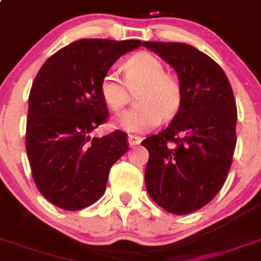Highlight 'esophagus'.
Segmentation results:
<instances>
[{
	"mask_svg": "<svg viewBox=\"0 0 261 261\" xmlns=\"http://www.w3.org/2000/svg\"><path fill=\"white\" fill-rule=\"evenodd\" d=\"M128 144H130V147H134L137 144H139L142 142V138L138 137V135H128Z\"/></svg>",
	"mask_w": 261,
	"mask_h": 261,
	"instance_id": "1",
	"label": "esophagus"
}]
</instances>
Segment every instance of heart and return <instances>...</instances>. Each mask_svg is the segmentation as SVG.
I'll use <instances>...</instances> for the list:
<instances>
[{"mask_svg": "<svg viewBox=\"0 0 261 261\" xmlns=\"http://www.w3.org/2000/svg\"><path fill=\"white\" fill-rule=\"evenodd\" d=\"M124 82L114 71H107L99 83L100 97L110 110L119 111L135 91L138 106L115 118L114 124L127 133H146L154 128L161 118H172L183 99L181 83L176 75L164 71L159 58L148 53H138L122 65Z\"/></svg>", "mask_w": 261, "mask_h": 261, "instance_id": "obj_1", "label": "heart"}]
</instances>
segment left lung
Here are the masks:
<instances>
[{
	"label": "left lung",
	"mask_w": 261,
	"mask_h": 261,
	"mask_svg": "<svg viewBox=\"0 0 261 261\" xmlns=\"http://www.w3.org/2000/svg\"><path fill=\"white\" fill-rule=\"evenodd\" d=\"M178 74L183 99L171 123L146 138L144 181L166 211L186 215L215 198L236 146V102L228 78L215 61L180 42H143Z\"/></svg>",
	"instance_id": "8db88e82"
}]
</instances>
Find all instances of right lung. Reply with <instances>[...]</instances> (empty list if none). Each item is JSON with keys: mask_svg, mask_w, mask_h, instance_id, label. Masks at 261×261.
<instances>
[{"mask_svg": "<svg viewBox=\"0 0 261 261\" xmlns=\"http://www.w3.org/2000/svg\"><path fill=\"white\" fill-rule=\"evenodd\" d=\"M141 41L80 39L53 54L33 82L26 152L38 191L50 203L78 211L105 194L113 164L128 150L126 134L90 133L107 119L102 76Z\"/></svg>", "mask_w": 261, "mask_h": 261, "instance_id": "right-lung-1", "label": "right lung"}]
</instances>
